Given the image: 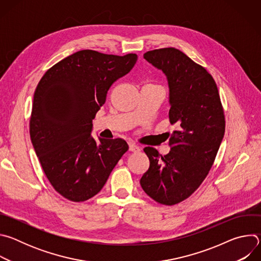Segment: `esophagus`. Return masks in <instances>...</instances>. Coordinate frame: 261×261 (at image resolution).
I'll list each match as a JSON object with an SVG mask.
<instances>
[{
	"label": "esophagus",
	"instance_id": "obj_1",
	"mask_svg": "<svg viewBox=\"0 0 261 261\" xmlns=\"http://www.w3.org/2000/svg\"><path fill=\"white\" fill-rule=\"evenodd\" d=\"M129 150H130L131 152L137 153V152H139V151H140V147H139L137 144H135L134 142L130 141V142H129Z\"/></svg>",
	"mask_w": 261,
	"mask_h": 261
}]
</instances>
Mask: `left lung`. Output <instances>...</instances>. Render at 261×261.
<instances>
[{"mask_svg":"<svg viewBox=\"0 0 261 261\" xmlns=\"http://www.w3.org/2000/svg\"><path fill=\"white\" fill-rule=\"evenodd\" d=\"M143 58L166 75L169 121L177 129L170 134L167 155L143 148L150 167L140 185L155 201L173 205L194 193L213 166L225 132L224 111L213 76L182 51L166 47Z\"/></svg>","mask_w":261,"mask_h":261,"instance_id":"left-lung-1","label":"left lung"}]
</instances>
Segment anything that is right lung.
I'll use <instances>...</instances> for the list:
<instances>
[{
  "label": "right lung",
  "mask_w": 261,
  "mask_h": 261,
  "mask_svg": "<svg viewBox=\"0 0 261 261\" xmlns=\"http://www.w3.org/2000/svg\"><path fill=\"white\" fill-rule=\"evenodd\" d=\"M137 55L85 49L48 69L34 94L30 136L55 190L75 202L95 196L128 144L122 138L97 142L93 120L115 82L131 71Z\"/></svg>",
  "instance_id": "1"
}]
</instances>
